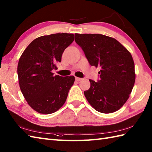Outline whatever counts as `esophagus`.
<instances>
[{
  "instance_id": "obj_1",
  "label": "esophagus",
  "mask_w": 152,
  "mask_h": 152,
  "mask_svg": "<svg viewBox=\"0 0 152 152\" xmlns=\"http://www.w3.org/2000/svg\"><path fill=\"white\" fill-rule=\"evenodd\" d=\"M75 79H76V81H78V82H80V81H81V80H82V78H78V77H76Z\"/></svg>"
}]
</instances>
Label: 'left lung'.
<instances>
[{
  "instance_id": "1",
  "label": "left lung",
  "mask_w": 152,
  "mask_h": 152,
  "mask_svg": "<svg viewBox=\"0 0 152 152\" xmlns=\"http://www.w3.org/2000/svg\"><path fill=\"white\" fill-rule=\"evenodd\" d=\"M91 66L101 68L98 82L89 80L86 98L96 111L109 114L120 109L135 82L134 63L131 53L115 38L99 34H75Z\"/></svg>"
}]
</instances>
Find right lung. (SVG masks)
I'll return each mask as SVG.
<instances>
[{"instance_id":"1","label":"right lung","mask_w":152,"mask_h":152,"mask_svg":"<svg viewBox=\"0 0 152 152\" xmlns=\"http://www.w3.org/2000/svg\"><path fill=\"white\" fill-rule=\"evenodd\" d=\"M73 34L57 33L34 39L19 60V87L27 103L38 113L50 114L65 102L74 76L53 75L56 63L61 61L63 51L74 41Z\"/></svg>"}]
</instances>
